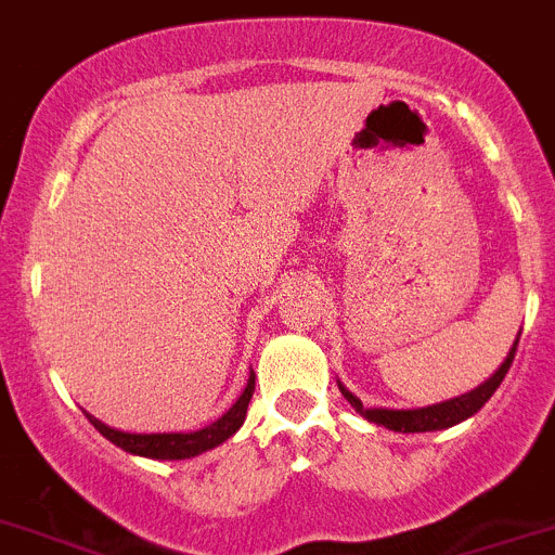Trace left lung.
Here are the masks:
<instances>
[{"label":"left lung","instance_id":"1","mask_svg":"<svg viewBox=\"0 0 555 555\" xmlns=\"http://www.w3.org/2000/svg\"><path fill=\"white\" fill-rule=\"evenodd\" d=\"M517 340H520V335H517ZM517 340H515V347H512V352L506 354V360L501 363V369H498L485 385H479V388L470 390V393H465V396H456V399H451V401H440V404L421 406V410H383V406H379V410H365L363 401H360L358 396L349 393V390L344 388L340 383H338V388H340V393H344V399H347L360 415H365V418L374 421V424L385 426V429H393V431L449 429V426L460 424V421H465V418H470L474 413H479L481 406L487 404V399L495 393L498 385H501L503 377H506V371H509L512 360H515Z\"/></svg>","mask_w":555,"mask_h":555}]
</instances>
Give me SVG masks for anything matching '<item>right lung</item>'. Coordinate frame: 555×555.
<instances>
[{"label":"right lung","instance_id":"right-lung-1","mask_svg":"<svg viewBox=\"0 0 555 555\" xmlns=\"http://www.w3.org/2000/svg\"><path fill=\"white\" fill-rule=\"evenodd\" d=\"M253 390H256V374H250L247 379V388L244 393L238 396L236 404L222 415L220 421H215L211 426L206 429H197V431H170V435H131V431H118L112 429V426L101 424L95 421L93 415H88L90 424L112 440L115 446H120L124 451L137 456H149V460H190V456L203 454V451L215 449V446L225 443L228 437L244 424V415H247V404L253 399Z\"/></svg>","mask_w":555,"mask_h":555}]
</instances>
